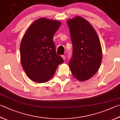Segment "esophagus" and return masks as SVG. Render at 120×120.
I'll list each match as a JSON object with an SVG mask.
<instances>
[{
	"label": "esophagus",
	"mask_w": 120,
	"mask_h": 120,
	"mask_svg": "<svg viewBox=\"0 0 120 120\" xmlns=\"http://www.w3.org/2000/svg\"><path fill=\"white\" fill-rule=\"evenodd\" d=\"M61 56H62V58H63V59L65 60V59H66V56H65L64 55H62Z\"/></svg>",
	"instance_id": "1"
}]
</instances>
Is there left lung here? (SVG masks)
Returning a JSON list of instances; mask_svg holds the SVG:
<instances>
[{
	"label": "left lung",
	"mask_w": 120,
	"mask_h": 120,
	"mask_svg": "<svg viewBox=\"0 0 120 120\" xmlns=\"http://www.w3.org/2000/svg\"><path fill=\"white\" fill-rule=\"evenodd\" d=\"M73 45L69 67L73 77L80 81L92 78L100 68L102 51L99 37L86 19L77 16L67 21Z\"/></svg>",
	"instance_id": "8db88e82"
}]
</instances>
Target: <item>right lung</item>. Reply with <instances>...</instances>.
<instances>
[{
	"label": "right lung",
	"mask_w": 120,
	"mask_h": 120,
	"mask_svg": "<svg viewBox=\"0 0 120 120\" xmlns=\"http://www.w3.org/2000/svg\"><path fill=\"white\" fill-rule=\"evenodd\" d=\"M60 21L40 18L28 27L21 40L20 60L27 77L37 83L48 82L59 65L64 62L56 52L53 41Z\"/></svg>",
	"instance_id": "1"
}]
</instances>
